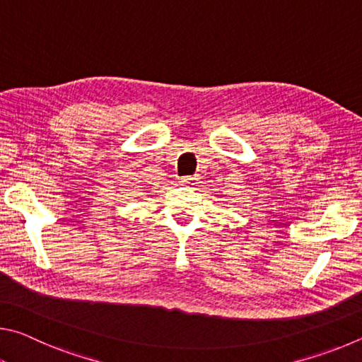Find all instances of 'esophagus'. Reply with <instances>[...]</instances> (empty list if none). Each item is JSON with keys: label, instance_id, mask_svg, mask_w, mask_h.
Returning a JSON list of instances; mask_svg holds the SVG:
<instances>
[{"label": "esophagus", "instance_id": "1", "mask_svg": "<svg viewBox=\"0 0 362 362\" xmlns=\"http://www.w3.org/2000/svg\"><path fill=\"white\" fill-rule=\"evenodd\" d=\"M197 181H199V177H195V176H182L180 182L182 186L194 187V186H197Z\"/></svg>", "mask_w": 362, "mask_h": 362}]
</instances>
